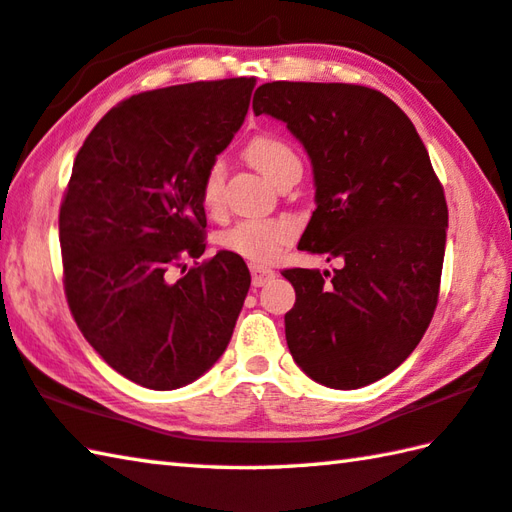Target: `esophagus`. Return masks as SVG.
I'll use <instances>...</instances> for the list:
<instances>
[{
	"mask_svg": "<svg viewBox=\"0 0 512 512\" xmlns=\"http://www.w3.org/2000/svg\"><path fill=\"white\" fill-rule=\"evenodd\" d=\"M274 276H276L274 269L260 267V265H252V285H254V287L267 285L269 281H274Z\"/></svg>",
	"mask_w": 512,
	"mask_h": 512,
	"instance_id": "1",
	"label": "esophagus"
}]
</instances>
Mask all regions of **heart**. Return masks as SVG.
Masks as SVG:
<instances>
[{
  "label": "heart",
  "mask_w": 512,
  "mask_h": 512,
  "mask_svg": "<svg viewBox=\"0 0 512 512\" xmlns=\"http://www.w3.org/2000/svg\"><path fill=\"white\" fill-rule=\"evenodd\" d=\"M245 156L256 169L265 176L278 182L285 171L301 165L296 151L285 138L276 133H260L252 138L245 147ZM225 191V167L223 162H211L209 169L202 176L200 200L209 214H218L223 207ZM296 223L289 218H256L240 220L220 234L218 243L231 254H238L252 263H272L281 254V249L294 238Z\"/></svg>",
  "instance_id": "b5f03b06"
}]
</instances>
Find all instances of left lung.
Here are the masks:
<instances>
[{
	"label": "left lung",
	"instance_id": "1",
	"mask_svg": "<svg viewBox=\"0 0 512 512\" xmlns=\"http://www.w3.org/2000/svg\"><path fill=\"white\" fill-rule=\"evenodd\" d=\"M252 106L283 120L310 153L316 209L298 249L341 263L332 274L283 269L296 289L287 347L314 381L363 388L397 370L435 316L448 227L443 187L414 124L381 91L267 82Z\"/></svg>",
	"mask_w": 512,
	"mask_h": 512
}]
</instances>
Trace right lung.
<instances>
[{"instance_id": "obj_1", "label": "right lung", "mask_w": 512, "mask_h": 512, "mask_svg": "<svg viewBox=\"0 0 512 512\" xmlns=\"http://www.w3.org/2000/svg\"><path fill=\"white\" fill-rule=\"evenodd\" d=\"M254 77L167 86L115 104L77 151L60 205L64 294L84 339L115 372L176 390L214 365L252 276L205 252L202 176L243 124Z\"/></svg>"}]
</instances>
